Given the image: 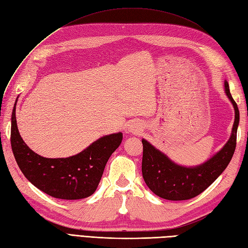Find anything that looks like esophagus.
I'll return each instance as SVG.
<instances>
[{
	"mask_svg": "<svg viewBox=\"0 0 248 248\" xmlns=\"http://www.w3.org/2000/svg\"><path fill=\"white\" fill-rule=\"evenodd\" d=\"M128 130H129V132H131V133H140V132L142 131V126H141L140 124H139L138 123H132V124L129 125Z\"/></svg>",
	"mask_w": 248,
	"mask_h": 248,
	"instance_id": "obj_1",
	"label": "esophagus"
}]
</instances>
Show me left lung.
<instances>
[{
    "instance_id": "left-lung-1",
    "label": "left lung",
    "mask_w": 248,
    "mask_h": 248,
    "mask_svg": "<svg viewBox=\"0 0 248 248\" xmlns=\"http://www.w3.org/2000/svg\"><path fill=\"white\" fill-rule=\"evenodd\" d=\"M224 89L234 109L232 135L224 147L204 163L190 168L179 166L145 139L141 140L142 177L145 185L158 197L173 201L192 199L211 186L231 162L236 149L240 114L226 80Z\"/></svg>"
}]
</instances>
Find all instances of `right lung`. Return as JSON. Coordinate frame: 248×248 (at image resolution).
<instances>
[{
	"instance_id": "obj_1",
	"label": "right lung",
	"mask_w": 248,
	"mask_h": 248,
	"mask_svg": "<svg viewBox=\"0 0 248 248\" xmlns=\"http://www.w3.org/2000/svg\"><path fill=\"white\" fill-rule=\"evenodd\" d=\"M16 105L11 115V148L24 176L47 195L65 200L84 199L96 190L110 156L123 140V133L97 139L68 158H45L29 149L16 125Z\"/></svg>"
}]
</instances>
